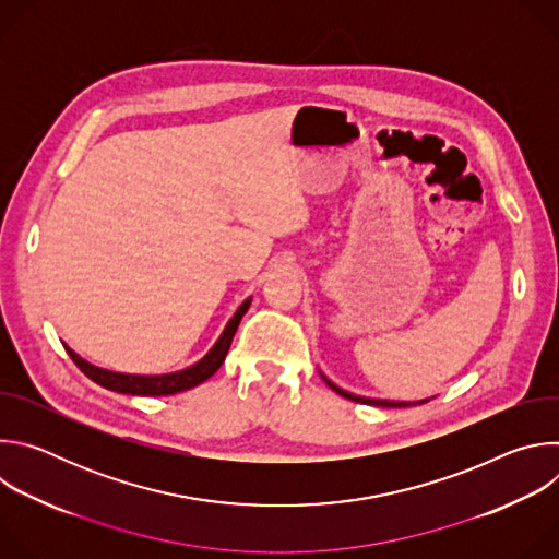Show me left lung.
<instances>
[{
  "mask_svg": "<svg viewBox=\"0 0 559 559\" xmlns=\"http://www.w3.org/2000/svg\"><path fill=\"white\" fill-rule=\"evenodd\" d=\"M321 371V369H318ZM321 376H323V380L328 382V386L330 389H334L336 393H341L343 397H347V401H354V403H360V405H371V407H389V409H393V407H416V405H425V403H429L431 397H425V401H416V403H401V401H380V397H365V395H356V393H352V391H345V389H341L338 384H334L323 371H321Z\"/></svg>",
  "mask_w": 559,
  "mask_h": 559,
  "instance_id": "8db88e82",
  "label": "left lung"
}]
</instances>
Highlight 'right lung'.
I'll return each instance as SVG.
<instances>
[{"label": "right lung", "instance_id": "right-lung-1", "mask_svg": "<svg viewBox=\"0 0 559 559\" xmlns=\"http://www.w3.org/2000/svg\"><path fill=\"white\" fill-rule=\"evenodd\" d=\"M250 302H252V296L246 298L241 305H238V309L234 311V316L227 321L225 330L221 332L218 341L212 345V349L199 362H194V365H190L186 369L173 371V373L139 376V373L110 371V369H104V367H97V365L84 360L76 352H72L68 345H63V347H66L68 356L74 360V365L79 369H82L91 380H95L97 384H102V386H106L110 391L128 393V395H173V393L192 389V386L205 382L210 376L216 373V369L223 365V360H225V356L229 352V345H231V338H234V334L238 330V323H241V318L250 309Z\"/></svg>", "mask_w": 559, "mask_h": 559}]
</instances>
